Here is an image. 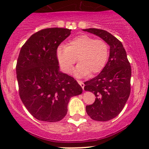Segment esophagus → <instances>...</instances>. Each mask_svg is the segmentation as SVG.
Masks as SVG:
<instances>
[{
  "label": "esophagus",
  "mask_w": 149,
  "mask_h": 149,
  "mask_svg": "<svg viewBox=\"0 0 149 149\" xmlns=\"http://www.w3.org/2000/svg\"><path fill=\"white\" fill-rule=\"evenodd\" d=\"M77 82H78L79 84L80 85V86L82 88V89L84 90V84L83 81H81L80 80H77Z\"/></svg>",
  "instance_id": "34e87169"
}]
</instances>
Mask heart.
Returning <instances> with one entry per match:
<instances>
[{
	"label": "heart",
	"instance_id": "heart-1",
	"mask_svg": "<svg viewBox=\"0 0 149 149\" xmlns=\"http://www.w3.org/2000/svg\"><path fill=\"white\" fill-rule=\"evenodd\" d=\"M56 55L62 70L68 74L72 72L77 58L79 63L74 73L77 76L83 77L101 72L108 60L109 49L102 40L81 35L69 41L67 46H59Z\"/></svg>",
	"mask_w": 149,
	"mask_h": 149
}]
</instances>
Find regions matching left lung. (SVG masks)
<instances>
[{
    "label": "left lung",
    "mask_w": 149,
    "mask_h": 149,
    "mask_svg": "<svg viewBox=\"0 0 149 149\" xmlns=\"http://www.w3.org/2000/svg\"><path fill=\"white\" fill-rule=\"evenodd\" d=\"M84 32L93 33L109 45V57L101 72L85 81L84 90L95 94V101L86 107L87 114L96 121H106L120 113L130 94L131 66L122 43L103 30L89 28Z\"/></svg>",
    "instance_id": "1"
}]
</instances>
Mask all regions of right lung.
<instances>
[{
    "mask_svg": "<svg viewBox=\"0 0 149 149\" xmlns=\"http://www.w3.org/2000/svg\"><path fill=\"white\" fill-rule=\"evenodd\" d=\"M72 30L52 28L31 36L23 45L16 65L19 94L33 117L56 122L68 112L71 97L81 94L74 78L59 71L56 51Z\"/></svg>",
    "mask_w": 149,
    "mask_h": 149,
    "instance_id": "right-lung-1",
    "label": "right lung"
}]
</instances>
